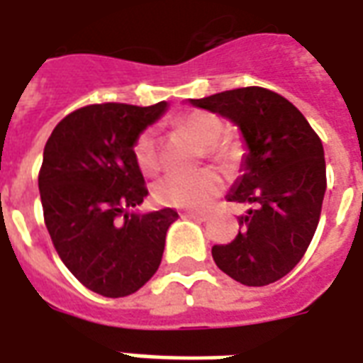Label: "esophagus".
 I'll return each mask as SVG.
<instances>
[{
    "label": "esophagus",
    "instance_id": "esophagus-1",
    "mask_svg": "<svg viewBox=\"0 0 363 363\" xmlns=\"http://www.w3.org/2000/svg\"><path fill=\"white\" fill-rule=\"evenodd\" d=\"M184 218H187V220H195V222H206L208 218L203 216V214H195V212H185Z\"/></svg>",
    "mask_w": 363,
    "mask_h": 363
}]
</instances>
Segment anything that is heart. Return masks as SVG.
<instances>
[{
  "instance_id": "obj_1",
  "label": "heart",
  "mask_w": 363,
  "mask_h": 363,
  "mask_svg": "<svg viewBox=\"0 0 363 363\" xmlns=\"http://www.w3.org/2000/svg\"><path fill=\"white\" fill-rule=\"evenodd\" d=\"M178 128L191 133L195 140L203 143V151L208 159L225 162L233 157V143L228 138H222L223 124L216 114L206 111H189L179 116ZM132 152L141 172L152 174L159 170V149L152 130H143L135 138ZM152 193L157 203L164 206L204 212L211 208L222 193V178L212 170H201L197 174H168L157 182Z\"/></svg>"
}]
</instances>
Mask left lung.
<instances>
[{
  "mask_svg": "<svg viewBox=\"0 0 363 363\" xmlns=\"http://www.w3.org/2000/svg\"><path fill=\"white\" fill-rule=\"evenodd\" d=\"M189 103L233 122L247 147L225 197L249 211L231 243L212 247L214 262L249 287L281 279L301 262L320 222L327 187L321 140L291 101L269 89L239 88Z\"/></svg>",
  "mask_w": 363,
  "mask_h": 363,
  "instance_id": "left-lung-1",
  "label": "left lung"
}]
</instances>
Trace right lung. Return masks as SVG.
Returning <instances> with one entry per match:
<instances>
[{"instance_id": "obj_1", "label": "right lung", "mask_w": 363, "mask_h": 363, "mask_svg": "<svg viewBox=\"0 0 363 363\" xmlns=\"http://www.w3.org/2000/svg\"><path fill=\"white\" fill-rule=\"evenodd\" d=\"M124 103L88 105L59 122L43 149L40 197L55 250L97 295L128 296L159 269L172 208L130 212L149 195L133 141L166 113Z\"/></svg>"}]
</instances>
